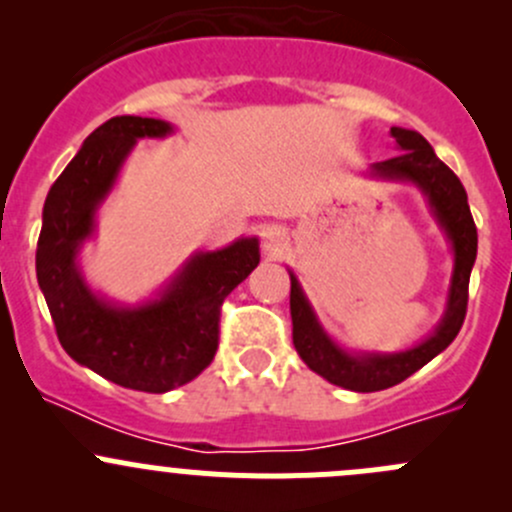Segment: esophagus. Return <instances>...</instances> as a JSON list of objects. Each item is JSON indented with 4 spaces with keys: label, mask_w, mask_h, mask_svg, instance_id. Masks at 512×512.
<instances>
[{
    "label": "esophagus",
    "mask_w": 512,
    "mask_h": 512,
    "mask_svg": "<svg viewBox=\"0 0 512 512\" xmlns=\"http://www.w3.org/2000/svg\"><path fill=\"white\" fill-rule=\"evenodd\" d=\"M287 242H289V235L285 227L270 225L262 230V250H265L267 255H280V252L287 247Z\"/></svg>",
    "instance_id": "34e87169"
}]
</instances>
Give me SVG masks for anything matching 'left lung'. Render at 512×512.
I'll list each match as a JSON object with an SVG mask.
<instances>
[{
    "label": "left lung",
    "instance_id": "obj_1",
    "mask_svg": "<svg viewBox=\"0 0 512 512\" xmlns=\"http://www.w3.org/2000/svg\"><path fill=\"white\" fill-rule=\"evenodd\" d=\"M391 136H394L399 153L394 158L374 163L366 175L376 180H389V183L416 185L453 252L446 309H443V317L436 324V329L423 342L404 349V352H349L329 337L327 329L314 314L302 285H299L297 275L287 270L289 282H292L289 312H292L294 349L302 356L304 364L317 371L319 376H324L329 384L359 391V394L401 384L456 339L463 319H466L468 280H471L478 252L476 223H473L471 208H468L466 188L456 178V173L443 160L436 158L431 143L421 133L394 126Z\"/></svg>",
    "mask_w": 512,
    "mask_h": 512
}]
</instances>
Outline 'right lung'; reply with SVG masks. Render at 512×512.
<instances>
[{"mask_svg":"<svg viewBox=\"0 0 512 512\" xmlns=\"http://www.w3.org/2000/svg\"><path fill=\"white\" fill-rule=\"evenodd\" d=\"M160 118L116 116L98 126L56 178L41 213L36 280L66 354L123 389L165 394L193 381L218 352L220 304L260 262L257 237L195 252L141 304L94 292L79 252L96 232V213L141 138H165Z\"/></svg>","mask_w":512,"mask_h":512,"instance_id":"1","label":"right lung"}]
</instances>
